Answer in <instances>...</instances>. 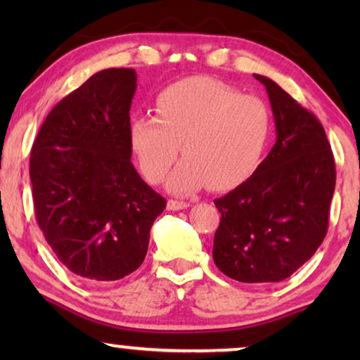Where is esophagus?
Instances as JSON below:
<instances>
[{"label":"esophagus","instance_id":"34e87169","mask_svg":"<svg viewBox=\"0 0 360 360\" xmlns=\"http://www.w3.org/2000/svg\"><path fill=\"white\" fill-rule=\"evenodd\" d=\"M190 206V203L186 201H179V200H169L167 201V208L170 211H179V210H186Z\"/></svg>","mask_w":360,"mask_h":360}]
</instances>
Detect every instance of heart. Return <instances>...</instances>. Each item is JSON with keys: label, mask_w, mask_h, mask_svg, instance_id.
<instances>
[{"label": "heart", "mask_w": 360, "mask_h": 360, "mask_svg": "<svg viewBox=\"0 0 360 360\" xmlns=\"http://www.w3.org/2000/svg\"><path fill=\"white\" fill-rule=\"evenodd\" d=\"M272 132L267 103L208 77L185 78L155 100V116L131 122L129 139L142 174L164 179L180 152L185 159L167 179L174 193L208 185L233 188L257 169Z\"/></svg>", "instance_id": "b5f03b06"}]
</instances>
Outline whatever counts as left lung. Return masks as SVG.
I'll return each instance as SVG.
<instances>
[{"instance_id": "8db88e82", "label": "left lung", "mask_w": 360, "mask_h": 360, "mask_svg": "<svg viewBox=\"0 0 360 360\" xmlns=\"http://www.w3.org/2000/svg\"><path fill=\"white\" fill-rule=\"evenodd\" d=\"M277 141L252 175L214 200L221 213L213 260L244 283L282 282L302 267L328 233L336 167L316 116L267 77Z\"/></svg>"}]
</instances>
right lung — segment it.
<instances>
[{"label": "right lung", "instance_id": "obj_1", "mask_svg": "<svg viewBox=\"0 0 360 360\" xmlns=\"http://www.w3.org/2000/svg\"><path fill=\"white\" fill-rule=\"evenodd\" d=\"M132 68H106L53 106L32 144L36 219L58 260L90 282H112L144 262L165 198L131 162Z\"/></svg>", "mask_w": 360, "mask_h": 360}]
</instances>
